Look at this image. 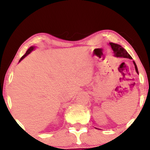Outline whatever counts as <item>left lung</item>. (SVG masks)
I'll return each mask as SVG.
<instances>
[{
    "instance_id": "1",
    "label": "left lung",
    "mask_w": 150,
    "mask_h": 150,
    "mask_svg": "<svg viewBox=\"0 0 150 150\" xmlns=\"http://www.w3.org/2000/svg\"><path fill=\"white\" fill-rule=\"evenodd\" d=\"M110 46H111V48L113 50V52L115 53V56L117 57H124V58H129L130 59H132V58L131 57L130 54L127 52V51L125 50V49L123 48L122 46H121L120 45L117 44H114V43L110 42L109 43ZM133 63H134V67H135V69H136V71L137 74H139L138 71V68H137V66L135 63L134 61H133Z\"/></svg>"
}]
</instances>
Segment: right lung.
I'll list each match as a JSON object with an SVG mask.
<instances>
[{"label": "right lung", "instance_id": "add662e5", "mask_svg": "<svg viewBox=\"0 0 150 150\" xmlns=\"http://www.w3.org/2000/svg\"><path fill=\"white\" fill-rule=\"evenodd\" d=\"M34 48H35V47H33V46H31V47H30V48L28 49V50H27V51H26V52L25 53V54H24L23 55V56H22V57H21V59H20L19 62H20V61H21L22 60V59H23L24 58V57H26V56H27V55H28V54H30V52H32V51L34 50Z\"/></svg>", "mask_w": 150, "mask_h": 150}]
</instances>
